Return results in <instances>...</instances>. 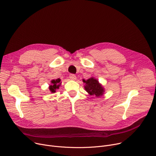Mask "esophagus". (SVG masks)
<instances>
[{
    "mask_svg": "<svg viewBox=\"0 0 156 156\" xmlns=\"http://www.w3.org/2000/svg\"><path fill=\"white\" fill-rule=\"evenodd\" d=\"M69 78H70V79L73 80H76V76L74 74H70L69 75Z\"/></svg>",
    "mask_w": 156,
    "mask_h": 156,
    "instance_id": "1",
    "label": "esophagus"
}]
</instances>
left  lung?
Listing matches in <instances>:
<instances>
[{
  "mask_svg": "<svg viewBox=\"0 0 156 156\" xmlns=\"http://www.w3.org/2000/svg\"><path fill=\"white\" fill-rule=\"evenodd\" d=\"M83 82L85 83L84 89L87 93L92 96L99 98L104 95L105 89L99 80L94 77H90L87 80L83 79Z\"/></svg>",
  "mask_w": 156,
  "mask_h": 156,
  "instance_id": "obj_1",
  "label": "left lung"
}]
</instances>
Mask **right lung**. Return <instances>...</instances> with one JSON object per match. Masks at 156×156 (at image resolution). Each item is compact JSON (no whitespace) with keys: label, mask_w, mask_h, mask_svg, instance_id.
Masks as SVG:
<instances>
[{"label":"right lung","mask_w":156,"mask_h":156,"mask_svg":"<svg viewBox=\"0 0 156 156\" xmlns=\"http://www.w3.org/2000/svg\"><path fill=\"white\" fill-rule=\"evenodd\" d=\"M61 85V79L59 78L57 79H53L51 82V85L49 87V90L51 93H54L56 92V90L59 89V87Z\"/></svg>","instance_id":"add662e5"}]
</instances>
